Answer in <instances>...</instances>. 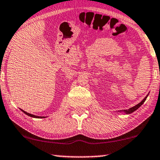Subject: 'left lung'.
<instances>
[{
    "label": "left lung",
    "mask_w": 160,
    "mask_h": 160,
    "mask_svg": "<svg viewBox=\"0 0 160 160\" xmlns=\"http://www.w3.org/2000/svg\"><path fill=\"white\" fill-rule=\"evenodd\" d=\"M148 95V94L146 96L145 98H143V100H142V101L140 102L138 104L135 105V106H133V107H132V108H129V109H127V110H123V111H118V112H123V113H125V114H130V113H132V112H134L135 111H136L138 108H139L140 107H141V106H142V105L143 104V102L146 101V98H147Z\"/></svg>",
    "instance_id": "left-lung-1"
}]
</instances>
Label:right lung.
Listing matches in <instances>:
<instances>
[{"mask_svg": "<svg viewBox=\"0 0 160 160\" xmlns=\"http://www.w3.org/2000/svg\"><path fill=\"white\" fill-rule=\"evenodd\" d=\"M21 111H22V112H23V113H25L26 115L29 116V117H33V118H46L45 117H38V116H36V115L31 114V113H29L26 112V111H23V110H22V109H21Z\"/></svg>", "mask_w": 160, "mask_h": 160, "instance_id": "1", "label": "right lung"}]
</instances>
